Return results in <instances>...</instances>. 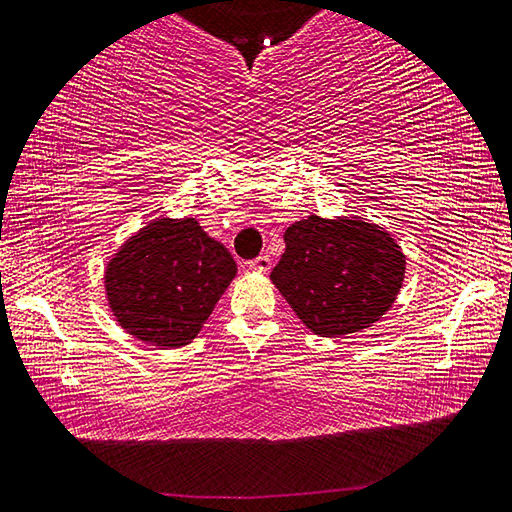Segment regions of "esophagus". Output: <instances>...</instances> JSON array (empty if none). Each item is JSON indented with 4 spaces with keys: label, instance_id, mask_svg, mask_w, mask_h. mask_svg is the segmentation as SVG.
<instances>
[{
    "label": "esophagus",
    "instance_id": "esophagus-1",
    "mask_svg": "<svg viewBox=\"0 0 512 512\" xmlns=\"http://www.w3.org/2000/svg\"><path fill=\"white\" fill-rule=\"evenodd\" d=\"M248 269L250 271H257V273H266L271 269V257L269 255H259L255 257L253 262H248Z\"/></svg>",
    "mask_w": 512,
    "mask_h": 512
}]
</instances>
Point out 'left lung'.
<instances>
[{
	"mask_svg": "<svg viewBox=\"0 0 512 512\" xmlns=\"http://www.w3.org/2000/svg\"><path fill=\"white\" fill-rule=\"evenodd\" d=\"M285 246L271 282L314 335L369 328L399 296L405 255L376 223L312 214L287 227Z\"/></svg>",
	"mask_w": 512,
	"mask_h": 512,
	"instance_id": "left-lung-1",
	"label": "left lung"
}]
</instances>
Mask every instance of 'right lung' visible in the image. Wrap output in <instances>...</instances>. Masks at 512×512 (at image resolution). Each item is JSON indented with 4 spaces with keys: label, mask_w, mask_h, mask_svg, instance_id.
<instances>
[{
    "label": "right lung",
    "mask_w": 512,
    "mask_h": 512,
    "mask_svg": "<svg viewBox=\"0 0 512 512\" xmlns=\"http://www.w3.org/2000/svg\"><path fill=\"white\" fill-rule=\"evenodd\" d=\"M237 275L223 243L196 218H154L104 269L107 303L120 328L145 344H191Z\"/></svg>",
    "instance_id": "1"
}]
</instances>
